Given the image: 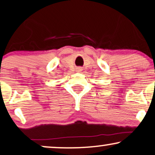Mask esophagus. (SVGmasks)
Listing matches in <instances>:
<instances>
[{
    "label": "esophagus",
    "instance_id": "1",
    "mask_svg": "<svg viewBox=\"0 0 155 155\" xmlns=\"http://www.w3.org/2000/svg\"><path fill=\"white\" fill-rule=\"evenodd\" d=\"M78 70H79V71H80V68H78ZM78 71V72H79Z\"/></svg>",
    "mask_w": 155,
    "mask_h": 155
}]
</instances>
